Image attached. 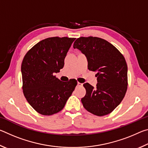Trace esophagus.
<instances>
[{
	"label": "esophagus",
	"instance_id": "34e87169",
	"mask_svg": "<svg viewBox=\"0 0 148 148\" xmlns=\"http://www.w3.org/2000/svg\"><path fill=\"white\" fill-rule=\"evenodd\" d=\"M82 84H81V83H79V82H77V86H82Z\"/></svg>",
	"mask_w": 148,
	"mask_h": 148
}]
</instances>
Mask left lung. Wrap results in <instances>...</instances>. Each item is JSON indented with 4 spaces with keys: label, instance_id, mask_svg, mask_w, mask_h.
Wrapping results in <instances>:
<instances>
[{
    "label": "left lung",
    "instance_id": "8db88e82",
    "mask_svg": "<svg viewBox=\"0 0 148 148\" xmlns=\"http://www.w3.org/2000/svg\"><path fill=\"white\" fill-rule=\"evenodd\" d=\"M86 56L89 71L97 72V87L84 84L86 94L82 99L84 107L90 113L103 116L121 103L126 93L127 64L116 47L98 37H80L74 43Z\"/></svg>",
    "mask_w": 148,
    "mask_h": 148
}]
</instances>
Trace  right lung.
Instances as JSON below:
<instances>
[{
  "instance_id": "1",
  "label": "right lung",
  "mask_w": 148,
  "mask_h": 148,
  "mask_svg": "<svg viewBox=\"0 0 148 148\" xmlns=\"http://www.w3.org/2000/svg\"><path fill=\"white\" fill-rule=\"evenodd\" d=\"M74 38L42 40L27 52L21 64L24 96L39 114L51 116L61 111L77 85L75 79L61 82L54 73L63 68Z\"/></svg>"
}]
</instances>
